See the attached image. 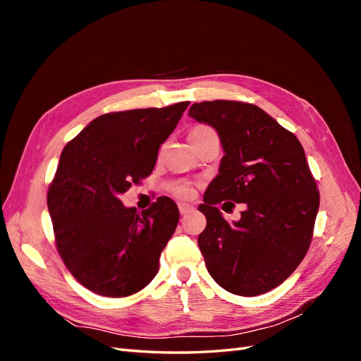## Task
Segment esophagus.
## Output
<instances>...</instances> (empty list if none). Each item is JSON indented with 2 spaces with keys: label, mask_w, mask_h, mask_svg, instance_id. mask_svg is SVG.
Masks as SVG:
<instances>
[{
  "label": "esophagus",
  "mask_w": 361,
  "mask_h": 361,
  "mask_svg": "<svg viewBox=\"0 0 361 361\" xmlns=\"http://www.w3.org/2000/svg\"><path fill=\"white\" fill-rule=\"evenodd\" d=\"M192 211H194V206H191L188 203H179V212H180V215H187V214H190Z\"/></svg>",
  "instance_id": "34e87169"
}]
</instances>
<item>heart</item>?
<instances>
[{"label":"heart","instance_id":"obj_1","mask_svg":"<svg viewBox=\"0 0 361 361\" xmlns=\"http://www.w3.org/2000/svg\"><path fill=\"white\" fill-rule=\"evenodd\" d=\"M206 130H211V128H207V126H194L192 129H191V133H190V135H192V134H202V133H206ZM173 194L176 195L178 199H191L192 195H194V190H192V187L191 185H188V183H178V185H174L173 187Z\"/></svg>","mask_w":361,"mask_h":361}]
</instances>
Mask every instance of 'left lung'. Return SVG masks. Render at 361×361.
I'll list each match as a JSON object with an SVG mask.
<instances>
[{"label":"left lung","mask_w":361,"mask_h":361,"mask_svg":"<svg viewBox=\"0 0 361 361\" xmlns=\"http://www.w3.org/2000/svg\"><path fill=\"white\" fill-rule=\"evenodd\" d=\"M190 116L216 129L226 154L199 206L206 216L197 239L206 268L227 292L265 293L297 269L312 243L319 191L304 149L253 104L200 102ZM223 200L246 203L238 222L224 220L216 207Z\"/></svg>","instance_id":"1"}]
</instances>
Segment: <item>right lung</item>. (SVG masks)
I'll use <instances>...</instances> for the list:
<instances>
[{"mask_svg":"<svg viewBox=\"0 0 361 361\" xmlns=\"http://www.w3.org/2000/svg\"><path fill=\"white\" fill-rule=\"evenodd\" d=\"M188 105L106 113L64 146L48 209L60 257L89 290L123 298L157 276L161 251L179 223L178 206L159 197L140 214L118 195L150 176Z\"/></svg>","mask_w":361,"mask_h":361,"instance_id":"obj_1","label":"right lung"}]
</instances>
